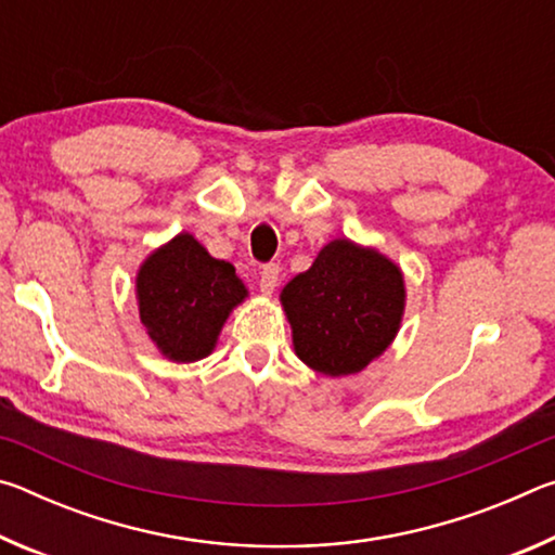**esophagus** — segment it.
<instances>
[{
    "label": "esophagus",
    "mask_w": 555,
    "mask_h": 555,
    "mask_svg": "<svg viewBox=\"0 0 555 555\" xmlns=\"http://www.w3.org/2000/svg\"><path fill=\"white\" fill-rule=\"evenodd\" d=\"M279 284V264H264L259 271V288L261 294H274Z\"/></svg>",
    "instance_id": "obj_1"
}]
</instances>
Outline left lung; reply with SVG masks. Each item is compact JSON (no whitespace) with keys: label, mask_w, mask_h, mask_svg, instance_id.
<instances>
[{"label":"left lung","mask_w":555,"mask_h":555,"mask_svg":"<svg viewBox=\"0 0 555 555\" xmlns=\"http://www.w3.org/2000/svg\"><path fill=\"white\" fill-rule=\"evenodd\" d=\"M296 354L315 372L340 377L387 350L403 313V279L379 251L335 240L313 267L281 291Z\"/></svg>","instance_id":"1"}]
</instances>
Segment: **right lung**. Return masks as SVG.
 I'll list each match as a JSON object with an SVG mask.
<instances>
[{
  "label": "right lung",
  "instance_id": "obj_1",
  "mask_svg": "<svg viewBox=\"0 0 555 555\" xmlns=\"http://www.w3.org/2000/svg\"><path fill=\"white\" fill-rule=\"evenodd\" d=\"M139 318L168 360L210 354L222 323L247 296L230 261L215 259L191 234H178L144 261L137 276Z\"/></svg>",
  "mask_w": 555,
  "mask_h": 555
}]
</instances>
